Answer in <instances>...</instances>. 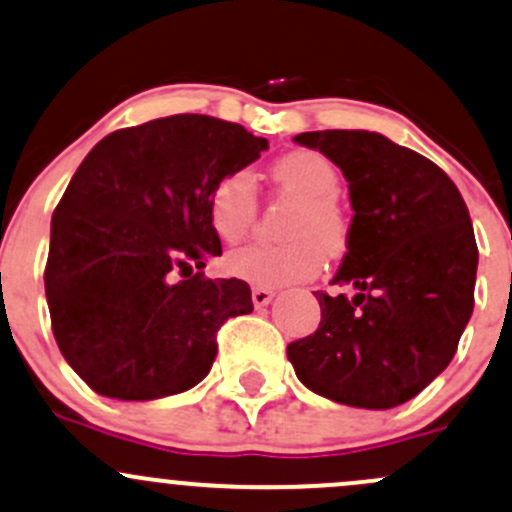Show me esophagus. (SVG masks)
<instances>
[{
  "label": "esophagus",
  "mask_w": 512,
  "mask_h": 512,
  "mask_svg": "<svg viewBox=\"0 0 512 512\" xmlns=\"http://www.w3.org/2000/svg\"><path fill=\"white\" fill-rule=\"evenodd\" d=\"M272 299H274L272 289H265V287H255V289H252V304H255V309H262V306L270 304Z\"/></svg>",
  "instance_id": "34e87169"
}]
</instances>
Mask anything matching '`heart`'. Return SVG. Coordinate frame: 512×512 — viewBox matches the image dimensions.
<instances>
[{
  "mask_svg": "<svg viewBox=\"0 0 512 512\" xmlns=\"http://www.w3.org/2000/svg\"><path fill=\"white\" fill-rule=\"evenodd\" d=\"M274 184L297 208L284 220L289 240L279 245L238 247L225 257V270L252 287L277 289L311 279L328 255H341L348 245L346 211L338 203L341 176L336 166L319 152H294L279 159L272 169ZM260 211L255 179L250 171L235 169L220 176L208 196V220L223 242H238L252 230Z\"/></svg>",
  "mask_w": 512,
  "mask_h": 512,
  "instance_id": "1",
  "label": "heart"
}]
</instances>
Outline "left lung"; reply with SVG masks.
<instances>
[{
    "instance_id": "8db88e82",
    "label": "left lung",
    "mask_w": 512,
    "mask_h": 512,
    "mask_svg": "<svg viewBox=\"0 0 512 512\" xmlns=\"http://www.w3.org/2000/svg\"><path fill=\"white\" fill-rule=\"evenodd\" d=\"M343 171L353 220L321 324L289 343L316 395L365 410L412 400L451 363L473 311L478 247L464 198L434 161L365 129L294 137Z\"/></svg>"
}]
</instances>
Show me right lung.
Returning <instances> with one entry per match:
<instances>
[{"mask_svg":"<svg viewBox=\"0 0 512 512\" xmlns=\"http://www.w3.org/2000/svg\"><path fill=\"white\" fill-rule=\"evenodd\" d=\"M265 149L235 122L171 115L107 134L78 166L43 282L58 348L98 395L159 400L211 373L215 333L252 297L242 279L193 274L223 252L208 196Z\"/></svg>","mask_w":512,"mask_h":512,"instance_id":"right-lung-1","label":"right lung"}]
</instances>
